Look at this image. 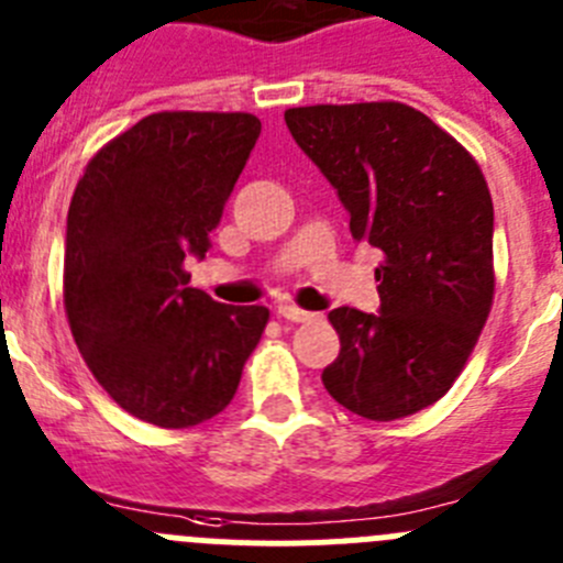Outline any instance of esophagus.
<instances>
[{
	"instance_id": "1",
	"label": "esophagus",
	"mask_w": 563,
	"mask_h": 563,
	"mask_svg": "<svg viewBox=\"0 0 563 563\" xmlns=\"http://www.w3.org/2000/svg\"><path fill=\"white\" fill-rule=\"evenodd\" d=\"M276 316L285 318V321H290V323H303L312 318V312H307V309H301V307H292V303H282V307L276 309Z\"/></svg>"
}]
</instances>
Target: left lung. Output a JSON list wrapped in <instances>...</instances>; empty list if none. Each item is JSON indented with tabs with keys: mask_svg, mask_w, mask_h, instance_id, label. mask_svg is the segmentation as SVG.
I'll use <instances>...</instances> for the list:
<instances>
[{
	"mask_svg": "<svg viewBox=\"0 0 563 563\" xmlns=\"http://www.w3.org/2000/svg\"><path fill=\"white\" fill-rule=\"evenodd\" d=\"M285 122L379 247V316L329 312L340 354L321 374L338 405L396 421L452 388L494 303V203L455 136L405 102L287 108Z\"/></svg>",
	"mask_w": 563,
	"mask_h": 563,
	"instance_id": "left-lung-1",
	"label": "left lung"
}]
</instances>
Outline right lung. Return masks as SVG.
<instances>
[{"mask_svg":"<svg viewBox=\"0 0 563 563\" xmlns=\"http://www.w3.org/2000/svg\"><path fill=\"white\" fill-rule=\"evenodd\" d=\"M262 122L245 111H158L113 136L77 180L64 309L82 360L122 410L187 430L229 407L267 307L189 287Z\"/></svg>","mask_w":563,"mask_h":563,"instance_id":"1","label":"right lung"}]
</instances>
